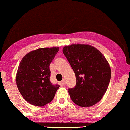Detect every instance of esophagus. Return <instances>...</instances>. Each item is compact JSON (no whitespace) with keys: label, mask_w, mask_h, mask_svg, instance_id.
<instances>
[{"label":"esophagus","mask_w":130,"mask_h":130,"mask_svg":"<svg viewBox=\"0 0 130 130\" xmlns=\"http://www.w3.org/2000/svg\"><path fill=\"white\" fill-rule=\"evenodd\" d=\"M61 84L62 85H63V86L64 85H66V80L64 79H62L61 82Z\"/></svg>","instance_id":"obj_1"}]
</instances>
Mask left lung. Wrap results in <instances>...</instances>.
I'll return each instance as SVG.
<instances>
[{
	"label": "left lung",
	"instance_id": "obj_1",
	"mask_svg": "<svg viewBox=\"0 0 130 130\" xmlns=\"http://www.w3.org/2000/svg\"><path fill=\"white\" fill-rule=\"evenodd\" d=\"M62 52L76 76V86L68 90L70 98L80 107L94 105L102 98L109 85L111 72L108 61L89 44L65 46Z\"/></svg>",
	"mask_w": 130,
	"mask_h": 130
}]
</instances>
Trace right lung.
Returning a JSON list of instances; mask_svg holds the SVG:
<instances>
[{
    "mask_svg": "<svg viewBox=\"0 0 130 130\" xmlns=\"http://www.w3.org/2000/svg\"><path fill=\"white\" fill-rule=\"evenodd\" d=\"M59 47L40 48L24 56L16 73L15 81L19 92L29 103L42 107L54 99L58 85L50 82L49 64Z\"/></svg>",
    "mask_w": 130,
    "mask_h": 130,
    "instance_id": "right-lung-1",
    "label": "right lung"
}]
</instances>
